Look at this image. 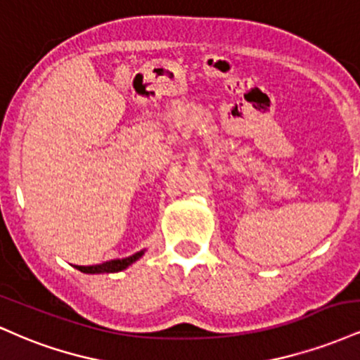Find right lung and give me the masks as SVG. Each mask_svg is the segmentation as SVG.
<instances>
[{"mask_svg": "<svg viewBox=\"0 0 360 360\" xmlns=\"http://www.w3.org/2000/svg\"><path fill=\"white\" fill-rule=\"evenodd\" d=\"M143 255V250L137 252V254L130 255V257L125 259H115V260H108V262L103 264H96V266H76V269H79L81 272H86V274H101V272H118L127 269L130 264H134L135 260H139Z\"/></svg>", "mask_w": 360, "mask_h": 360, "instance_id": "obj_1", "label": "right lung"}]
</instances>
